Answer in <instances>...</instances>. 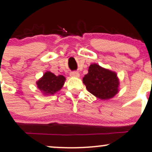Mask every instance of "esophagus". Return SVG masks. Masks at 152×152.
I'll return each mask as SVG.
<instances>
[{"label":"esophagus","mask_w":152,"mask_h":152,"mask_svg":"<svg viewBox=\"0 0 152 152\" xmlns=\"http://www.w3.org/2000/svg\"><path fill=\"white\" fill-rule=\"evenodd\" d=\"M70 76L71 77H76V78H78L80 76V74L77 71H71L70 73Z\"/></svg>","instance_id":"34e87169"}]
</instances>
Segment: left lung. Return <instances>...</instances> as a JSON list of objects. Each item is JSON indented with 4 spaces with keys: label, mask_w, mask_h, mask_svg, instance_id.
<instances>
[{
    "label": "left lung",
    "mask_w": 152,
    "mask_h": 152,
    "mask_svg": "<svg viewBox=\"0 0 152 152\" xmlns=\"http://www.w3.org/2000/svg\"><path fill=\"white\" fill-rule=\"evenodd\" d=\"M83 83L88 91L102 100L113 98L118 92L119 80L116 73L96 64H91Z\"/></svg>",
    "instance_id": "1"
}]
</instances>
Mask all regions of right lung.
<instances>
[{
	"instance_id": "1",
	"label": "right lung",
	"mask_w": 152,
	"mask_h": 152,
	"mask_svg": "<svg viewBox=\"0 0 152 152\" xmlns=\"http://www.w3.org/2000/svg\"><path fill=\"white\" fill-rule=\"evenodd\" d=\"M66 78L62 75L56 76L53 73L47 71L43 77L36 82L38 88L44 95H53L62 88Z\"/></svg>"
}]
</instances>
